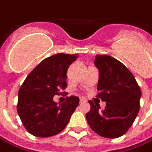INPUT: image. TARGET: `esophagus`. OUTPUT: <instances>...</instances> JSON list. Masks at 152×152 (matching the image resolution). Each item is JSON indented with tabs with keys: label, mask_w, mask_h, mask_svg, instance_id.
I'll use <instances>...</instances> for the list:
<instances>
[{
	"label": "esophagus",
	"mask_w": 152,
	"mask_h": 152,
	"mask_svg": "<svg viewBox=\"0 0 152 152\" xmlns=\"http://www.w3.org/2000/svg\"><path fill=\"white\" fill-rule=\"evenodd\" d=\"M80 102H86V99L83 97H80Z\"/></svg>",
	"instance_id": "34e87169"
}]
</instances>
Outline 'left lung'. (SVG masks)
Segmentation results:
<instances>
[{"mask_svg":"<svg viewBox=\"0 0 152 152\" xmlns=\"http://www.w3.org/2000/svg\"><path fill=\"white\" fill-rule=\"evenodd\" d=\"M94 64L99 69L97 97L106 102L99 105L88 101L91 110L86 118L98 135L106 138L121 137L132 126L140 110L141 91L134 76L113 57L96 55Z\"/></svg>","mask_w":152,"mask_h":152,"instance_id":"1","label":"left lung"}]
</instances>
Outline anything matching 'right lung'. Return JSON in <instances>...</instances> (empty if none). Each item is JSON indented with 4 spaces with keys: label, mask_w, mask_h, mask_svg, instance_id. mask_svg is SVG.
I'll use <instances>...</instances> for the list:
<instances>
[{
    "label": "right lung",
    "mask_w": 152,
    "mask_h": 152,
    "mask_svg": "<svg viewBox=\"0 0 152 152\" xmlns=\"http://www.w3.org/2000/svg\"><path fill=\"white\" fill-rule=\"evenodd\" d=\"M78 54L57 53L41 61L27 76L18 93L17 112L27 132L49 137L66 127L78 106L76 96L57 103L53 99L66 88L67 71Z\"/></svg>",
    "instance_id": "obj_1"
}]
</instances>
